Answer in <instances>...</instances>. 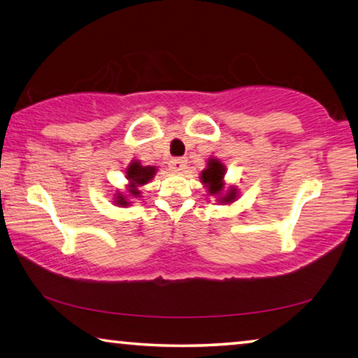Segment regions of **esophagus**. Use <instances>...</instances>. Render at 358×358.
<instances>
[{
  "label": "esophagus",
  "instance_id": "34e87169",
  "mask_svg": "<svg viewBox=\"0 0 358 358\" xmlns=\"http://www.w3.org/2000/svg\"><path fill=\"white\" fill-rule=\"evenodd\" d=\"M186 164H187L186 157H173L171 161V169L173 172H183L186 169Z\"/></svg>",
  "mask_w": 358,
  "mask_h": 358
}]
</instances>
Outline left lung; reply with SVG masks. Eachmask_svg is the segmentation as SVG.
<instances>
[{"mask_svg":"<svg viewBox=\"0 0 358 358\" xmlns=\"http://www.w3.org/2000/svg\"><path fill=\"white\" fill-rule=\"evenodd\" d=\"M224 172H226V169H224V166L217 159H210L208 167L202 172V177H201L202 183L208 186V192L211 196H215V194L216 196H221L222 187H224V183H222ZM235 197H237V191L232 187V189L227 191L226 196L220 197V201L230 203L235 201Z\"/></svg>","mask_w":358,"mask_h":358,"instance_id":"1","label":"left lung"}]
</instances>
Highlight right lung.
<instances>
[{
  "label": "right lung",
  "instance_id": "1",
  "mask_svg": "<svg viewBox=\"0 0 358 358\" xmlns=\"http://www.w3.org/2000/svg\"><path fill=\"white\" fill-rule=\"evenodd\" d=\"M156 172V167H151V166H141V162H131V166L128 167V171H126V178L129 180V194L134 197H138V186L142 185H147L148 181L153 178V175ZM117 203L118 205H128V201H126V196L123 194H118L117 197Z\"/></svg>",
  "mask_w": 358,
  "mask_h": 358
}]
</instances>
